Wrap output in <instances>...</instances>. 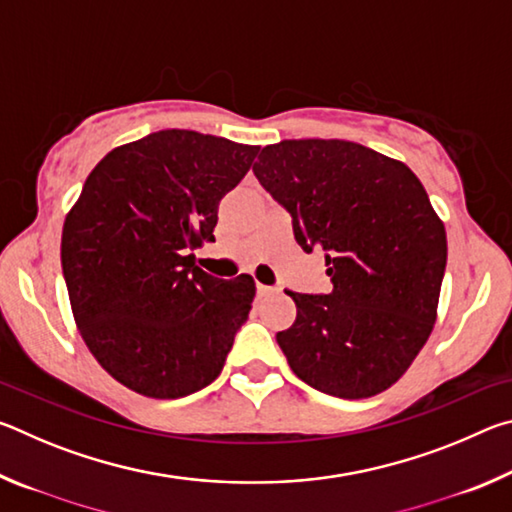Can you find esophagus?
<instances>
[{
  "instance_id": "34e87169",
  "label": "esophagus",
  "mask_w": 512,
  "mask_h": 512,
  "mask_svg": "<svg viewBox=\"0 0 512 512\" xmlns=\"http://www.w3.org/2000/svg\"><path fill=\"white\" fill-rule=\"evenodd\" d=\"M275 291H280V289L266 287V284H257V296H271V293H275Z\"/></svg>"
}]
</instances>
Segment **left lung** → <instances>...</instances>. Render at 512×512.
Returning <instances> with one entry per match:
<instances>
[{"label": "left lung", "instance_id": "1", "mask_svg": "<svg viewBox=\"0 0 512 512\" xmlns=\"http://www.w3.org/2000/svg\"><path fill=\"white\" fill-rule=\"evenodd\" d=\"M255 176L293 219L305 253H325L332 291L293 293L277 332L291 370L316 391L361 400L400 379L436 323L447 235L404 162L345 140L264 146Z\"/></svg>", "mask_w": 512, "mask_h": 512}]
</instances>
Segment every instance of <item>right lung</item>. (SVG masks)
<instances>
[{
    "label": "right lung",
    "instance_id": "right-lung-1",
    "mask_svg": "<svg viewBox=\"0 0 512 512\" xmlns=\"http://www.w3.org/2000/svg\"><path fill=\"white\" fill-rule=\"evenodd\" d=\"M259 146L158 131L117 146L65 216L60 262L79 332L131 391L176 400L221 375L255 280H219L189 250L214 241L221 198Z\"/></svg>",
    "mask_w": 512,
    "mask_h": 512
}]
</instances>
